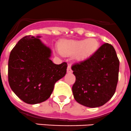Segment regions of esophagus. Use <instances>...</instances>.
Returning <instances> with one entry per match:
<instances>
[{
    "instance_id": "34e87169",
    "label": "esophagus",
    "mask_w": 131,
    "mask_h": 131,
    "mask_svg": "<svg viewBox=\"0 0 131 131\" xmlns=\"http://www.w3.org/2000/svg\"><path fill=\"white\" fill-rule=\"evenodd\" d=\"M67 72L68 73H72V70L71 69V66H70V65L68 66V68H67Z\"/></svg>"
}]
</instances>
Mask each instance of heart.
Segmentation results:
<instances>
[{"instance_id":"heart-1","label":"heart","mask_w":131,"mask_h":131,"mask_svg":"<svg viewBox=\"0 0 131 131\" xmlns=\"http://www.w3.org/2000/svg\"><path fill=\"white\" fill-rule=\"evenodd\" d=\"M98 47V41L94 38L80 41L65 40L61 43L60 50L63 54H75V58L77 60H82L91 56Z\"/></svg>"}]
</instances>
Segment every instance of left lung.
<instances>
[{"mask_svg":"<svg viewBox=\"0 0 131 131\" xmlns=\"http://www.w3.org/2000/svg\"><path fill=\"white\" fill-rule=\"evenodd\" d=\"M75 82L73 97L79 104L96 108L114 94L118 80L119 60L112 45L104 43L90 58L72 66Z\"/></svg>","mask_w":131,"mask_h":131,"instance_id":"left-lung-1","label":"left lung"}]
</instances>
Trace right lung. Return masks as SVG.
<instances>
[{"instance_id":"right-lung-1","label":"right lung","mask_w":131,"mask_h":131,"mask_svg":"<svg viewBox=\"0 0 131 131\" xmlns=\"http://www.w3.org/2000/svg\"><path fill=\"white\" fill-rule=\"evenodd\" d=\"M40 37H23L12 49L8 59L10 87L20 100L29 104L47 100L56 82L64 77L67 72L66 62L53 63L50 59L51 50Z\"/></svg>"}]
</instances>
